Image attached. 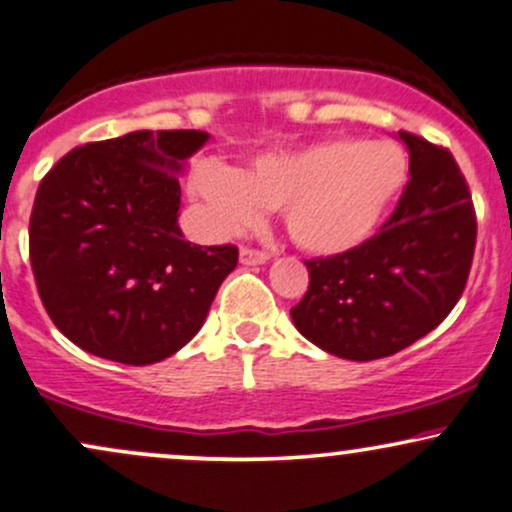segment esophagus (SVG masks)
I'll return each mask as SVG.
<instances>
[{
  "mask_svg": "<svg viewBox=\"0 0 512 512\" xmlns=\"http://www.w3.org/2000/svg\"><path fill=\"white\" fill-rule=\"evenodd\" d=\"M268 258V251H258L254 246H242V251H239V261H242L244 266H263Z\"/></svg>",
  "mask_w": 512,
  "mask_h": 512,
  "instance_id": "esophagus-1",
  "label": "esophagus"
}]
</instances>
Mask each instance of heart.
Returning a JSON list of instances; mask_svg holds the SVG:
<instances>
[{"label":"heart","mask_w":512,"mask_h":512,"mask_svg":"<svg viewBox=\"0 0 512 512\" xmlns=\"http://www.w3.org/2000/svg\"><path fill=\"white\" fill-rule=\"evenodd\" d=\"M407 177L410 162L395 143L330 136L263 153L239 170L201 162L191 172V191L225 230L282 206L285 230L299 249L338 256L378 230Z\"/></svg>","instance_id":"1"}]
</instances>
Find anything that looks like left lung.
Returning a JSON list of instances; mask_svg holds the SVG:
<instances>
[{
    "label": "left lung",
    "mask_w": 512,
    "mask_h": 512,
    "mask_svg": "<svg viewBox=\"0 0 512 512\" xmlns=\"http://www.w3.org/2000/svg\"><path fill=\"white\" fill-rule=\"evenodd\" d=\"M410 182L374 237L347 254L311 258L292 321L306 340L352 362L390 357L431 333L462 297L477 215L446 148L400 131Z\"/></svg>",
    "instance_id": "obj_1"
}]
</instances>
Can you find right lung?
I'll return each instance as SVG.
<instances>
[{"label": "right lung", "mask_w": 512, "mask_h": 512, "mask_svg": "<svg viewBox=\"0 0 512 512\" xmlns=\"http://www.w3.org/2000/svg\"><path fill=\"white\" fill-rule=\"evenodd\" d=\"M206 131H131L66 153L30 213V266L52 323L95 357L162 362L206 321L237 246L179 230V177Z\"/></svg>", "instance_id": "add662e5"}]
</instances>
